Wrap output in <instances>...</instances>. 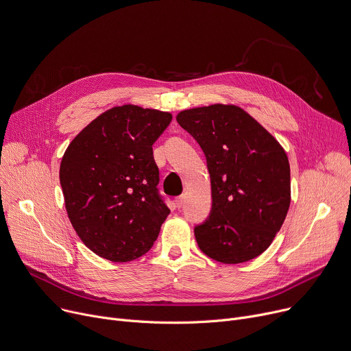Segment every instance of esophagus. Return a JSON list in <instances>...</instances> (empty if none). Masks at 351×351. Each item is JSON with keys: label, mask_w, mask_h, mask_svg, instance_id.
I'll use <instances>...</instances> for the list:
<instances>
[{"label": "esophagus", "mask_w": 351, "mask_h": 351, "mask_svg": "<svg viewBox=\"0 0 351 351\" xmlns=\"http://www.w3.org/2000/svg\"><path fill=\"white\" fill-rule=\"evenodd\" d=\"M184 199H186V196H184V195H182V196H179V197H176V199H175V203H176V207H178V208H180V207L183 206Z\"/></svg>", "instance_id": "esophagus-1"}]
</instances>
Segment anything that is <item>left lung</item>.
Instances as JSON below:
<instances>
[{
  "mask_svg": "<svg viewBox=\"0 0 351 351\" xmlns=\"http://www.w3.org/2000/svg\"><path fill=\"white\" fill-rule=\"evenodd\" d=\"M176 120L202 147L211 179V211L195 227L200 250L227 265L258 258L273 242L290 207L285 151L234 105L183 110Z\"/></svg>",
  "mask_w": 351,
  "mask_h": 351,
  "instance_id": "obj_1",
  "label": "left lung"
}]
</instances>
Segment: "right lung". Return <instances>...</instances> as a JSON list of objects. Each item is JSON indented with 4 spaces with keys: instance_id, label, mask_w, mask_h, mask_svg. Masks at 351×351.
Returning <instances> with one entry per match:
<instances>
[{
    "instance_id": "add662e5",
    "label": "right lung",
    "mask_w": 351,
    "mask_h": 351,
    "mask_svg": "<svg viewBox=\"0 0 351 351\" xmlns=\"http://www.w3.org/2000/svg\"><path fill=\"white\" fill-rule=\"evenodd\" d=\"M172 114L134 105L102 113L71 141L60 183L81 241L110 262L147 253L171 213L159 195L152 144Z\"/></svg>"
}]
</instances>
